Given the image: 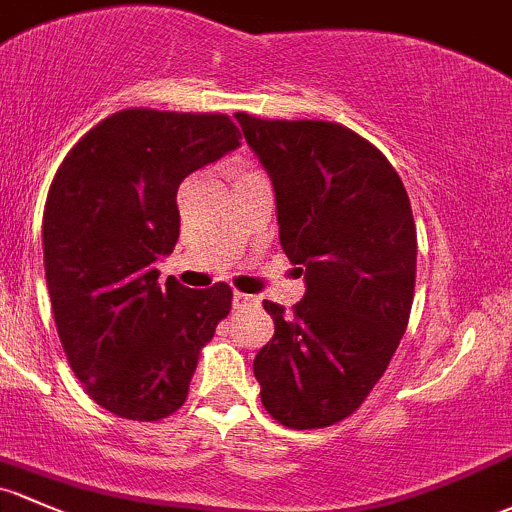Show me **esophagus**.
<instances>
[{"mask_svg": "<svg viewBox=\"0 0 512 512\" xmlns=\"http://www.w3.org/2000/svg\"><path fill=\"white\" fill-rule=\"evenodd\" d=\"M251 305H256L254 295H246V293H239V290H236L234 298H232L234 310H246V307H251Z\"/></svg>", "mask_w": 512, "mask_h": 512, "instance_id": "1", "label": "esophagus"}]
</instances>
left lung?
Wrapping results in <instances>:
<instances>
[{
    "instance_id": "obj_1",
    "label": "left lung",
    "mask_w": 512,
    "mask_h": 512,
    "mask_svg": "<svg viewBox=\"0 0 512 512\" xmlns=\"http://www.w3.org/2000/svg\"><path fill=\"white\" fill-rule=\"evenodd\" d=\"M234 117L273 183L280 246L305 273L293 315L263 302L276 334L254 359L261 403L293 430L329 427L364 403L408 327V192L388 158L342 124Z\"/></svg>"
}]
</instances>
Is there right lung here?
Here are the masks:
<instances>
[{"label":"right lung","instance_id":"obj_1","mask_svg":"<svg viewBox=\"0 0 512 512\" xmlns=\"http://www.w3.org/2000/svg\"><path fill=\"white\" fill-rule=\"evenodd\" d=\"M227 114L124 109L70 148L43 210V266L68 364L87 395L126 420L168 417L188 398L200 349L232 288L192 290L156 261L180 234L175 195L234 151Z\"/></svg>","mask_w":512,"mask_h":512}]
</instances>
